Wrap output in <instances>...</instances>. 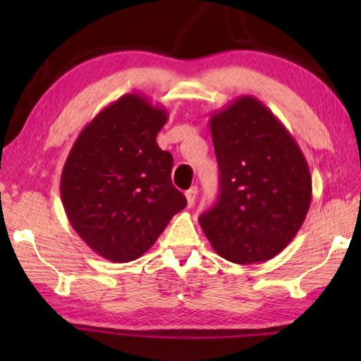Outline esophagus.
<instances>
[{
    "label": "esophagus",
    "mask_w": 361,
    "mask_h": 361,
    "mask_svg": "<svg viewBox=\"0 0 361 361\" xmlns=\"http://www.w3.org/2000/svg\"><path fill=\"white\" fill-rule=\"evenodd\" d=\"M185 195H186V200H188V207H192L194 202H195V195H197V188H195V186L189 188Z\"/></svg>",
    "instance_id": "obj_1"
}]
</instances>
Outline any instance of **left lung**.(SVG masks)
Masks as SVG:
<instances>
[{"label": "left lung", "mask_w": 361, "mask_h": 361, "mask_svg": "<svg viewBox=\"0 0 361 361\" xmlns=\"http://www.w3.org/2000/svg\"><path fill=\"white\" fill-rule=\"evenodd\" d=\"M219 167L218 202L199 218L221 258L253 264L295 239L312 200L299 145L266 105L242 95L210 116Z\"/></svg>", "instance_id": "1"}]
</instances>
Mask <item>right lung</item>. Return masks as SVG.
I'll list each match as a JSON object with an SVG mask.
<instances>
[{
    "mask_svg": "<svg viewBox=\"0 0 361 361\" xmlns=\"http://www.w3.org/2000/svg\"><path fill=\"white\" fill-rule=\"evenodd\" d=\"M167 119L149 99L126 94L84 127L66 157L60 178L65 213L102 258H140L186 207L170 178L173 157L156 142Z\"/></svg>",
    "mask_w": 361,
    "mask_h": 361,
    "instance_id": "obj_1",
    "label": "right lung"
}]
</instances>
